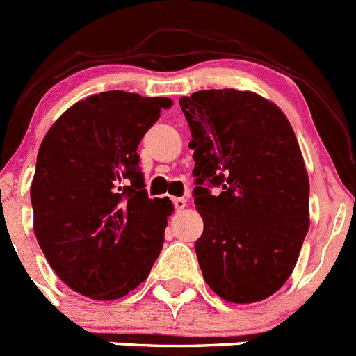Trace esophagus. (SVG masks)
I'll return each mask as SVG.
<instances>
[{
  "label": "esophagus",
  "instance_id": "obj_1",
  "mask_svg": "<svg viewBox=\"0 0 356 356\" xmlns=\"http://www.w3.org/2000/svg\"><path fill=\"white\" fill-rule=\"evenodd\" d=\"M173 204H175V207H177V211H181L186 207V199H183V197H175Z\"/></svg>",
  "mask_w": 356,
  "mask_h": 356
}]
</instances>
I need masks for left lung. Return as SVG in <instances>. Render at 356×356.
Here are the masks:
<instances>
[{
  "mask_svg": "<svg viewBox=\"0 0 356 356\" xmlns=\"http://www.w3.org/2000/svg\"><path fill=\"white\" fill-rule=\"evenodd\" d=\"M179 107L192 135L204 280L225 301H263L287 282L309 227V179L293 126L252 91L202 90ZM206 179L220 194L202 186Z\"/></svg>",
  "mask_w": 356,
  "mask_h": 356,
  "instance_id": "8db88e82",
  "label": "left lung"
}]
</instances>
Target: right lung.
Masks as SVG:
<instances>
[{
	"label": "right lung",
	"instance_id": "1",
	"mask_svg": "<svg viewBox=\"0 0 356 356\" xmlns=\"http://www.w3.org/2000/svg\"><path fill=\"white\" fill-rule=\"evenodd\" d=\"M171 105L104 91L67 108L44 135L31 185L34 234L58 279L83 296H126L159 258L175 207L149 199L136 149Z\"/></svg>",
	"mask_w": 356,
	"mask_h": 356
}]
</instances>
